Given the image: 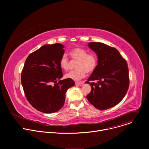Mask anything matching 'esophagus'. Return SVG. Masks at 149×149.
Masks as SVG:
<instances>
[{
    "mask_svg": "<svg viewBox=\"0 0 149 149\" xmlns=\"http://www.w3.org/2000/svg\"><path fill=\"white\" fill-rule=\"evenodd\" d=\"M83 84L84 83L82 82H75V84L78 85V86H82Z\"/></svg>",
    "mask_w": 149,
    "mask_h": 149,
    "instance_id": "obj_1",
    "label": "esophagus"
}]
</instances>
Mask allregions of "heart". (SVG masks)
I'll return each mask as SVG.
<instances>
[{"mask_svg":"<svg viewBox=\"0 0 149 149\" xmlns=\"http://www.w3.org/2000/svg\"><path fill=\"white\" fill-rule=\"evenodd\" d=\"M70 55L71 58L77 61L76 68L65 74V77L74 81H79L86 75V72H93L97 65V58L94 54H88L87 51L81 48L72 49ZM60 67L65 70H68L70 66V62L66 55H63L59 60Z\"/></svg>","mask_w":149,"mask_h":149,"instance_id":"obj_1","label":"heart"}]
</instances>
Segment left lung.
Returning a JSON list of instances; mask_svg holds the SVG:
<instances>
[{"label":"left lung","mask_w":149,"mask_h":149,"mask_svg":"<svg viewBox=\"0 0 149 149\" xmlns=\"http://www.w3.org/2000/svg\"><path fill=\"white\" fill-rule=\"evenodd\" d=\"M88 47L97 54L98 64L85 82L91 87L86 97L96 109L107 110L118 104L129 89L128 66L114 48L94 42H90Z\"/></svg>","instance_id":"1"}]
</instances>
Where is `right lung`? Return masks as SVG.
Masks as SVG:
<instances>
[{"label": "right lung", "instance_id": "right-lung-1", "mask_svg": "<svg viewBox=\"0 0 149 149\" xmlns=\"http://www.w3.org/2000/svg\"><path fill=\"white\" fill-rule=\"evenodd\" d=\"M63 48L58 43L45 45L31 53L25 62L21 74L24 91L28 102L40 112L59 111L64 104L67 90L75 85L72 79H60L63 74L59 60Z\"/></svg>", "mask_w": 149, "mask_h": 149}]
</instances>
